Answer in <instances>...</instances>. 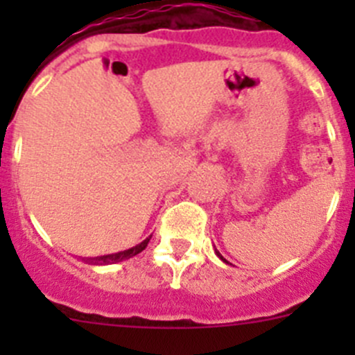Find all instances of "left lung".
<instances>
[{"mask_svg":"<svg viewBox=\"0 0 355 355\" xmlns=\"http://www.w3.org/2000/svg\"><path fill=\"white\" fill-rule=\"evenodd\" d=\"M214 252H216V256H218V257H220V259H221V261H223V263H228V261H227V259H225V257H223V256H221V254H220V252H218V250H214Z\"/></svg>","mask_w":355,"mask_h":355,"instance_id":"obj_1","label":"left lung"}]
</instances>
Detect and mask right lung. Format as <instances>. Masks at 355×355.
<instances>
[{"label":"right lung","instance_id":"add662e5","mask_svg":"<svg viewBox=\"0 0 355 355\" xmlns=\"http://www.w3.org/2000/svg\"><path fill=\"white\" fill-rule=\"evenodd\" d=\"M149 241H151V235H149L146 241H142L141 244L130 247V249H127V250H120V252L106 254V256H99V257H89L87 263L89 264H111V263H120V261H123V259H130V257L137 256L139 252H142V250L148 247Z\"/></svg>","mask_w":355,"mask_h":355}]
</instances>
